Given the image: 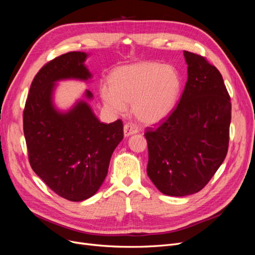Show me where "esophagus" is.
Here are the masks:
<instances>
[{
	"label": "esophagus",
	"instance_id": "obj_1",
	"mask_svg": "<svg viewBox=\"0 0 255 255\" xmlns=\"http://www.w3.org/2000/svg\"><path fill=\"white\" fill-rule=\"evenodd\" d=\"M123 133H125V136L128 137L129 135H133L138 133V128L136 126H134L133 123H126L125 128H123Z\"/></svg>",
	"mask_w": 255,
	"mask_h": 255
}]
</instances>
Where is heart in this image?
I'll return each instance as SVG.
<instances>
[{
    "label": "heart",
    "mask_w": 255,
    "mask_h": 255,
    "mask_svg": "<svg viewBox=\"0 0 255 255\" xmlns=\"http://www.w3.org/2000/svg\"><path fill=\"white\" fill-rule=\"evenodd\" d=\"M110 90H102L105 107L122 114L132 104L135 117L148 125L170 115L179 101L182 79L173 66L156 61H140L122 66L111 73Z\"/></svg>",
    "instance_id": "1"
}]
</instances>
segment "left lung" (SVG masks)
Instances as JSON below:
<instances>
[{
	"mask_svg": "<svg viewBox=\"0 0 255 255\" xmlns=\"http://www.w3.org/2000/svg\"><path fill=\"white\" fill-rule=\"evenodd\" d=\"M188 79L180 102L158 126L145 128L146 173L167 196L183 197L205 187L225 160L230 140L231 98L219 70L184 51Z\"/></svg>",
	"mask_w": 255,
	"mask_h": 255,
	"instance_id": "1",
	"label": "left lung"
}]
</instances>
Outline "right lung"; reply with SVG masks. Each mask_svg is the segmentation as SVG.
I'll list each match as a JSON object with an SVG mask.
<instances>
[{"mask_svg":"<svg viewBox=\"0 0 255 255\" xmlns=\"http://www.w3.org/2000/svg\"><path fill=\"white\" fill-rule=\"evenodd\" d=\"M84 52H69L45 64L30 84L23 111V132L35 173L59 197L83 201L94 196L109 171L112 154L123 139V123L100 122L87 103L66 114L52 104L54 83L88 80ZM87 98L92 94L87 90Z\"/></svg>","mask_w":255,"mask_h":255,"instance_id":"right-lung-1","label":"right lung"}]
</instances>
